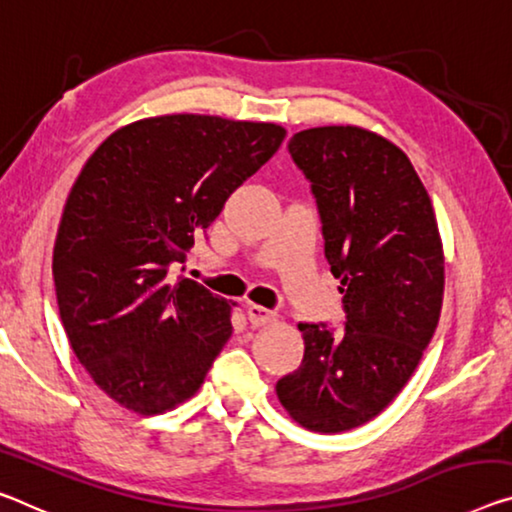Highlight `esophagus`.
Returning <instances> with one entry per match:
<instances>
[{"label": "esophagus", "mask_w": 512, "mask_h": 512, "mask_svg": "<svg viewBox=\"0 0 512 512\" xmlns=\"http://www.w3.org/2000/svg\"><path fill=\"white\" fill-rule=\"evenodd\" d=\"M247 316H249V322L251 325L261 327V325H267V322L277 320V313L265 309V306H258V304H247Z\"/></svg>", "instance_id": "1"}]
</instances>
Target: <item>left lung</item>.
I'll return each mask as SVG.
<instances>
[{
    "label": "left lung",
    "mask_w": 512,
    "mask_h": 512,
    "mask_svg": "<svg viewBox=\"0 0 512 512\" xmlns=\"http://www.w3.org/2000/svg\"><path fill=\"white\" fill-rule=\"evenodd\" d=\"M288 153L311 183L345 322H300L304 359L277 382L288 414L316 432L375 419L419 366L444 297L430 196L410 157L355 125L302 130Z\"/></svg>",
    "instance_id": "left-lung-1"
}]
</instances>
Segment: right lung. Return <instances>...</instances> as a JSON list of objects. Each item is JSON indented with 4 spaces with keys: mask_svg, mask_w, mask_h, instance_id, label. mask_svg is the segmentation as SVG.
<instances>
[{
    "mask_svg": "<svg viewBox=\"0 0 512 512\" xmlns=\"http://www.w3.org/2000/svg\"><path fill=\"white\" fill-rule=\"evenodd\" d=\"M283 137L274 123L171 114L125 125L86 160L52 274L70 348L119 405L167 412L206 380L231 304L171 270Z\"/></svg>",
    "mask_w": 512,
    "mask_h": 512,
    "instance_id": "1",
    "label": "right lung"
}]
</instances>
